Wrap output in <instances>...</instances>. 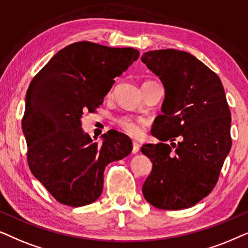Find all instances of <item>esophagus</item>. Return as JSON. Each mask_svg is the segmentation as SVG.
Here are the masks:
<instances>
[{"label":"esophagus","mask_w":248,"mask_h":248,"mask_svg":"<svg viewBox=\"0 0 248 248\" xmlns=\"http://www.w3.org/2000/svg\"><path fill=\"white\" fill-rule=\"evenodd\" d=\"M140 152V144L137 141H133V153L136 154Z\"/></svg>","instance_id":"1"}]
</instances>
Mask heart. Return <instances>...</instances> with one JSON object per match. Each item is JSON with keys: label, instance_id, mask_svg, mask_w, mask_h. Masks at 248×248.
<instances>
[{"label": "heart", "instance_id": "heart-1", "mask_svg": "<svg viewBox=\"0 0 248 248\" xmlns=\"http://www.w3.org/2000/svg\"><path fill=\"white\" fill-rule=\"evenodd\" d=\"M145 120L141 118H134V117H122L119 119V124L128 135L131 137H140L143 134V126Z\"/></svg>", "mask_w": 248, "mask_h": 248}]
</instances>
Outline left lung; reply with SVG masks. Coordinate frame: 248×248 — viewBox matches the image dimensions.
<instances>
[{
    "instance_id": "obj_1",
    "label": "left lung",
    "mask_w": 248,
    "mask_h": 248,
    "mask_svg": "<svg viewBox=\"0 0 248 248\" xmlns=\"http://www.w3.org/2000/svg\"><path fill=\"white\" fill-rule=\"evenodd\" d=\"M140 59L166 94L151 130L160 141L141 147L153 164L144 197L161 210L187 209L212 191L232 148V114L222 82L187 52L156 49Z\"/></svg>"
}]
</instances>
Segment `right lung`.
<instances>
[{
  "mask_svg": "<svg viewBox=\"0 0 248 248\" xmlns=\"http://www.w3.org/2000/svg\"><path fill=\"white\" fill-rule=\"evenodd\" d=\"M138 57L133 47L77 42L60 49L29 85L22 118L28 166L58 202L74 207L95 202L105 167L133 150L121 133L108 131L101 145L94 143L81 117L103 103L114 78Z\"/></svg>",
  "mask_w": 248,
  "mask_h": 248,
  "instance_id": "right-lung-1",
  "label": "right lung"
}]
</instances>
